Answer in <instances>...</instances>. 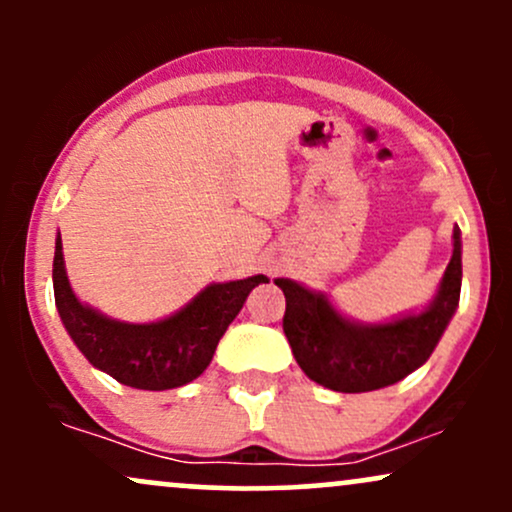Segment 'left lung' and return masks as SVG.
Here are the masks:
<instances>
[{
	"instance_id": "8db88e82",
	"label": "left lung",
	"mask_w": 512,
	"mask_h": 512,
	"mask_svg": "<svg viewBox=\"0 0 512 512\" xmlns=\"http://www.w3.org/2000/svg\"><path fill=\"white\" fill-rule=\"evenodd\" d=\"M286 296L284 334L298 366L334 392H370L395 385L424 366L460 303L462 240L452 233V257L433 303L419 315L380 325H358L332 308L322 293L276 279Z\"/></svg>"
}]
</instances>
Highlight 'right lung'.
I'll use <instances>...</instances> for the list:
<instances>
[{"label": "right lung", "mask_w": 512, "mask_h": 512, "mask_svg": "<svg viewBox=\"0 0 512 512\" xmlns=\"http://www.w3.org/2000/svg\"><path fill=\"white\" fill-rule=\"evenodd\" d=\"M262 281H267V276L257 274L211 284L166 320L132 325L110 320L74 296L64 272L62 238L57 236L55 240L52 284L69 337L91 366L137 390H173L199 378L211 363L223 332L243 308L245 298Z\"/></svg>", "instance_id": "1"}]
</instances>
